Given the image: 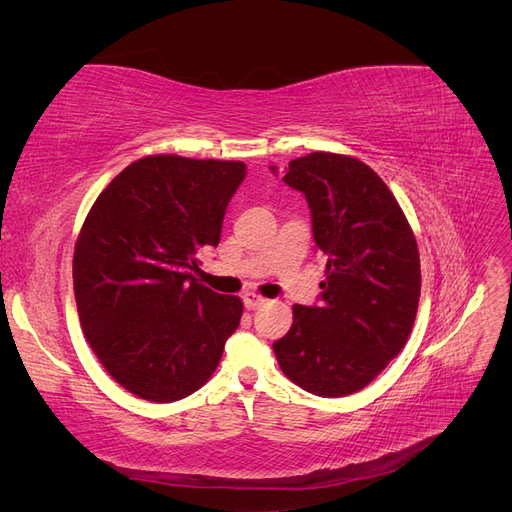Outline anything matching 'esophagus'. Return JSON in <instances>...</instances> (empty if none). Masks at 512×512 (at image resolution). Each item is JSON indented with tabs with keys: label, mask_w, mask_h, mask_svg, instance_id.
I'll use <instances>...</instances> for the list:
<instances>
[{
	"label": "esophagus",
	"mask_w": 512,
	"mask_h": 512,
	"mask_svg": "<svg viewBox=\"0 0 512 512\" xmlns=\"http://www.w3.org/2000/svg\"><path fill=\"white\" fill-rule=\"evenodd\" d=\"M243 305L247 309H258L260 305H265V299H262L260 294H256V292H245L243 294Z\"/></svg>",
	"instance_id": "34e87169"
}]
</instances>
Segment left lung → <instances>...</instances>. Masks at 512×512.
<instances>
[{
  "instance_id": "obj_1",
  "label": "left lung",
  "mask_w": 512,
  "mask_h": 512,
  "mask_svg": "<svg viewBox=\"0 0 512 512\" xmlns=\"http://www.w3.org/2000/svg\"><path fill=\"white\" fill-rule=\"evenodd\" d=\"M284 183L307 200L327 271L320 305H294L273 350L303 391L346 397L408 342L421 297L414 232L386 183L356 158L309 153L288 164Z\"/></svg>"
}]
</instances>
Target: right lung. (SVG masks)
Wrapping results in <instances>:
<instances>
[{
	"label": "right lung",
	"instance_id": "1",
	"mask_svg": "<svg viewBox=\"0 0 512 512\" xmlns=\"http://www.w3.org/2000/svg\"><path fill=\"white\" fill-rule=\"evenodd\" d=\"M243 162L147 156L106 185L74 247L72 277L91 350L123 389L156 404L192 395L218 367L239 297L198 284L220 243Z\"/></svg>",
	"mask_w": 512,
	"mask_h": 512
}]
</instances>
